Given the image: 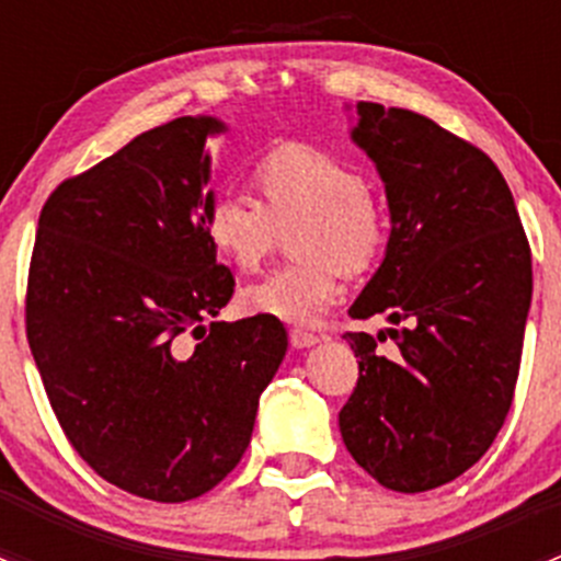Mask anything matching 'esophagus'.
<instances>
[{"label": "esophagus", "instance_id": "34e87169", "mask_svg": "<svg viewBox=\"0 0 561 561\" xmlns=\"http://www.w3.org/2000/svg\"><path fill=\"white\" fill-rule=\"evenodd\" d=\"M320 342V339L314 336V333H309V331H301V328H293L290 331V344L296 350H307V347H314V344Z\"/></svg>", "mask_w": 561, "mask_h": 561}]
</instances>
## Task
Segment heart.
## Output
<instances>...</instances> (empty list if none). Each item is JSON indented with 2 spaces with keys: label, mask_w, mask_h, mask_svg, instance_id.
Wrapping results in <instances>:
<instances>
[{
  "label": "heart",
  "mask_w": 561,
  "mask_h": 561,
  "mask_svg": "<svg viewBox=\"0 0 561 561\" xmlns=\"http://www.w3.org/2000/svg\"><path fill=\"white\" fill-rule=\"evenodd\" d=\"M260 197L222 190L203 206V233L222 260L257 268L282 230L298 225L293 252L301 260L268 271L241 293L247 312L317 325L339 296V271H366L386 247V217L366 175L312 144H282L254 165Z\"/></svg>",
  "instance_id": "obj_1"
}]
</instances>
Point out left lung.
<instances>
[{"label":"left lung","instance_id":"left-lung-1","mask_svg":"<svg viewBox=\"0 0 561 561\" xmlns=\"http://www.w3.org/2000/svg\"><path fill=\"white\" fill-rule=\"evenodd\" d=\"M350 107V105H347ZM350 138L386 186V257L350 314L358 388L339 412L350 456L386 489H437L467 472L505 423L531 304V254L500 168L421 113L355 105ZM388 332L397 353H376Z\"/></svg>","mask_w":561,"mask_h":561}]
</instances>
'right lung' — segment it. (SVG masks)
I'll return each mask as SVG.
<instances>
[{"instance_id":"obj_1","label":"right lung","mask_w":561,"mask_h":561,"mask_svg":"<svg viewBox=\"0 0 561 561\" xmlns=\"http://www.w3.org/2000/svg\"><path fill=\"white\" fill-rule=\"evenodd\" d=\"M217 116H181L54 190L37 222L26 336L72 448L154 502L211 491L244 456L287 353L271 317L211 322L236 279L203 233ZM196 336V347L185 342Z\"/></svg>"}]
</instances>
